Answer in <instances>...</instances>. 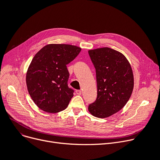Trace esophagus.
Segmentation results:
<instances>
[{
  "label": "esophagus",
  "mask_w": 160,
  "mask_h": 160,
  "mask_svg": "<svg viewBox=\"0 0 160 160\" xmlns=\"http://www.w3.org/2000/svg\"><path fill=\"white\" fill-rule=\"evenodd\" d=\"M76 94H77V95H81L82 94V91H81V90H76Z\"/></svg>",
  "instance_id": "esophagus-1"
}]
</instances>
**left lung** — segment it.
<instances>
[{
  "label": "left lung",
  "mask_w": 160,
  "mask_h": 160,
  "mask_svg": "<svg viewBox=\"0 0 160 160\" xmlns=\"http://www.w3.org/2000/svg\"><path fill=\"white\" fill-rule=\"evenodd\" d=\"M95 68L97 97L88 107L93 116L105 118L118 112L133 92V71L124 55L110 48L88 51Z\"/></svg>",
  "instance_id": "left-lung-1"
}]
</instances>
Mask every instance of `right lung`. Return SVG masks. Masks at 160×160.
<instances>
[{"label": "right lung", "instance_id": "obj_1", "mask_svg": "<svg viewBox=\"0 0 160 160\" xmlns=\"http://www.w3.org/2000/svg\"><path fill=\"white\" fill-rule=\"evenodd\" d=\"M81 48L70 44H48L34 55L26 74L29 93L44 112L57 113L65 110L73 97L68 86L67 65L79 54Z\"/></svg>", "mask_w": 160, "mask_h": 160}]
</instances>
